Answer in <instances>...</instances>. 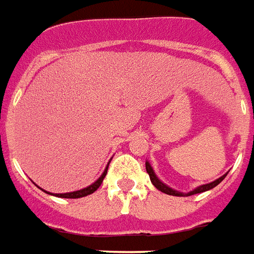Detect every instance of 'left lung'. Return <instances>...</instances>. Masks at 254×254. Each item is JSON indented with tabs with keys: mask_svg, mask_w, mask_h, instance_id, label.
Returning a JSON list of instances; mask_svg holds the SVG:
<instances>
[{
	"mask_svg": "<svg viewBox=\"0 0 254 254\" xmlns=\"http://www.w3.org/2000/svg\"><path fill=\"white\" fill-rule=\"evenodd\" d=\"M145 168H146V172H148V175H149V178H151L152 185L155 186L156 189L159 190V191H161V192H164V194H167V195H174V196H190V195L200 194V192L208 191V190L214 189L215 186L219 185V183H221V182H222V180L226 178V175H227V174L222 175L221 178H218V179H215L214 182H211V183L199 186V187L194 189L192 191H190V192H180V191H176V190L171 189L170 186H167L165 183H163V182H161V180L157 178V175L155 174V171H153V168H152L151 163H149L148 160L145 161Z\"/></svg>",
	"mask_w": 254,
	"mask_h": 254,
	"instance_id": "8db88e82",
	"label": "left lung"
}]
</instances>
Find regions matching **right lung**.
<instances>
[{"instance_id": "right-lung-1", "label": "right lung", "mask_w": 254, "mask_h": 254, "mask_svg": "<svg viewBox=\"0 0 254 254\" xmlns=\"http://www.w3.org/2000/svg\"><path fill=\"white\" fill-rule=\"evenodd\" d=\"M110 160H112V159H110ZM109 163H110V161H109ZM109 163H108V165H106V168H105V171H103V172H102V175H101L98 179L94 182L93 185L87 186V187H84V189H82V190H78V191H72V192H64V194H52V192H48V191L40 189V187H39V189L43 190V191H44L46 194L54 195V196H58V198H68V199L83 198V196H87V195L93 194L94 191H97V190L99 189V186L102 185L103 179H105V176H106V174H108Z\"/></svg>"}]
</instances>
